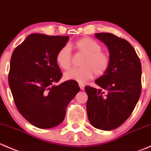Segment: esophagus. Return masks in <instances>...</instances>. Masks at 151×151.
<instances>
[{"mask_svg":"<svg viewBox=\"0 0 151 151\" xmlns=\"http://www.w3.org/2000/svg\"><path fill=\"white\" fill-rule=\"evenodd\" d=\"M79 86H80V89L83 90L85 88V85L83 84V83H79Z\"/></svg>","mask_w":151,"mask_h":151,"instance_id":"34e87169","label":"esophagus"}]
</instances>
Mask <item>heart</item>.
Instances as JSON below:
<instances>
[{"instance_id": "obj_1", "label": "heart", "mask_w": 151, "mask_h": 151, "mask_svg": "<svg viewBox=\"0 0 151 151\" xmlns=\"http://www.w3.org/2000/svg\"><path fill=\"white\" fill-rule=\"evenodd\" d=\"M78 52L85 55L81 63V68H71L67 71L64 77L68 80H74L84 83L95 74L101 77L106 73L110 65L109 58L101 51L99 43L91 38L85 37L79 39L73 45ZM56 62L63 69H68L71 66V50L68 46L60 49L56 55Z\"/></svg>"}]
</instances>
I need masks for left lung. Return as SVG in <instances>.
<instances>
[{"label": "left lung", "mask_w": 151, "mask_h": 151, "mask_svg": "<svg viewBox=\"0 0 151 151\" xmlns=\"http://www.w3.org/2000/svg\"><path fill=\"white\" fill-rule=\"evenodd\" d=\"M108 47L110 65L95 83L99 88L85 86L87 113L96 129H117L129 118L141 94L142 66L134 47L126 39L112 33L95 34Z\"/></svg>", "instance_id": "8db88e82"}]
</instances>
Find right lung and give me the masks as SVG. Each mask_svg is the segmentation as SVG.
Wrapping results in <instances>:
<instances>
[{
  "mask_svg": "<svg viewBox=\"0 0 151 151\" xmlns=\"http://www.w3.org/2000/svg\"><path fill=\"white\" fill-rule=\"evenodd\" d=\"M68 36L29 35L14 50L9 84L19 113L36 127L50 129L63 122L66 107L80 91L77 82L55 85L62 72L56 55Z\"/></svg>",
  "mask_w": 151,
  "mask_h": 151,
  "instance_id": "1",
  "label": "right lung"
}]
</instances>
